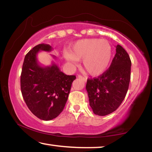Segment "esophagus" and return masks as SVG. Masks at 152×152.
Instances as JSON below:
<instances>
[{"label": "esophagus", "instance_id": "obj_1", "mask_svg": "<svg viewBox=\"0 0 152 152\" xmlns=\"http://www.w3.org/2000/svg\"><path fill=\"white\" fill-rule=\"evenodd\" d=\"M78 77L79 78L83 80L84 82H86V80H87V78H86V77H85V76H81V75H78Z\"/></svg>", "mask_w": 152, "mask_h": 152}]
</instances>
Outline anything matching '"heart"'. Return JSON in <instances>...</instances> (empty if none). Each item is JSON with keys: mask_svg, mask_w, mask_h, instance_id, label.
Returning a JSON list of instances; mask_svg holds the SVG:
<instances>
[{"mask_svg": "<svg viewBox=\"0 0 152 152\" xmlns=\"http://www.w3.org/2000/svg\"><path fill=\"white\" fill-rule=\"evenodd\" d=\"M67 61L76 64L82 60V66L87 72L97 76L106 70L111 58V48L108 41L99 39L79 40L72 46L70 53L66 52Z\"/></svg>", "mask_w": 152, "mask_h": 152, "instance_id": "b5f03b06", "label": "heart"}]
</instances>
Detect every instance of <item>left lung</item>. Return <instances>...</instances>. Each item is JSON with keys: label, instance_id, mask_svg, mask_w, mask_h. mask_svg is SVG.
<instances>
[{"label": "left lung", "instance_id": "left-lung-1", "mask_svg": "<svg viewBox=\"0 0 152 152\" xmlns=\"http://www.w3.org/2000/svg\"><path fill=\"white\" fill-rule=\"evenodd\" d=\"M131 66L129 56L122 46L117 45L109 68L97 78L87 80L89 104L95 115H109L122 103L129 85Z\"/></svg>", "mask_w": 152, "mask_h": 152}]
</instances>
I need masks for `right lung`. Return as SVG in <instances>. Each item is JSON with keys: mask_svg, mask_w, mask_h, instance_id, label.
<instances>
[{"mask_svg": "<svg viewBox=\"0 0 152 152\" xmlns=\"http://www.w3.org/2000/svg\"><path fill=\"white\" fill-rule=\"evenodd\" d=\"M51 46L42 43L25 56L20 75V89L29 109L39 119L50 121L62 112L76 76L66 75L57 64L42 66L37 55L40 51H51ZM56 58L55 56H53Z\"/></svg>", "mask_w": 152, "mask_h": 152, "instance_id": "obj_1", "label": "right lung"}]
</instances>
